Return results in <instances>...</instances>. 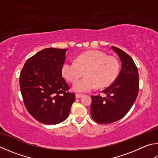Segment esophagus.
Wrapping results in <instances>:
<instances>
[{
    "label": "esophagus",
    "instance_id": "34e87169",
    "mask_svg": "<svg viewBox=\"0 0 158 158\" xmlns=\"http://www.w3.org/2000/svg\"><path fill=\"white\" fill-rule=\"evenodd\" d=\"M75 97H76V98H81V97H83V94H75Z\"/></svg>",
    "mask_w": 158,
    "mask_h": 158
}]
</instances>
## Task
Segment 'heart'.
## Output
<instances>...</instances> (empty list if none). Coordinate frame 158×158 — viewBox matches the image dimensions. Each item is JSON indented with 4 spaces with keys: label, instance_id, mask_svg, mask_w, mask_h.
I'll use <instances>...</instances> for the list:
<instances>
[{
    "label": "heart",
    "instance_id": "b5f03b06",
    "mask_svg": "<svg viewBox=\"0 0 158 158\" xmlns=\"http://www.w3.org/2000/svg\"><path fill=\"white\" fill-rule=\"evenodd\" d=\"M85 72V78L76 82ZM119 72V64L115 58L108 56L103 52L91 50L79 54L74 61L64 62L61 73L68 81L74 83L73 90L79 93L90 91L97 87L111 84Z\"/></svg>",
    "mask_w": 158,
    "mask_h": 158
}]
</instances>
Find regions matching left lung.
<instances>
[{"instance_id":"obj_1","label":"left lung","mask_w":158,"mask_h":158,"mask_svg":"<svg viewBox=\"0 0 158 158\" xmlns=\"http://www.w3.org/2000/svg\"><path fill=\"white\" fill-rule=\"evenodd\" d=\"M111 48L121 60V70L113 84L102 90L106 97L91 96V116L101 124H110L124 117L133 106L139 91V74L133 60L119 48Z\"/></svg>"}]
</instances>
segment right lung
Wrapping results in <instances>:
<instances>
[{
    "mask_svg": "<svg viewBox=\"0 0 158 158\" xmlns=\"http://www.w3.org/2000/svg\"><path fill=\"white\" fill-rule=\"evenodd\" d=\"M67 49L45 48L28 59L19 83L27 111L44 124H59L69 115L75 94L62 77Z\"/></svg>",
    "mask_w": 158,
    "mask_h": 158,
    "instance_id": "right-lung-1",
    "label": "right lung"
}]
</instances>
